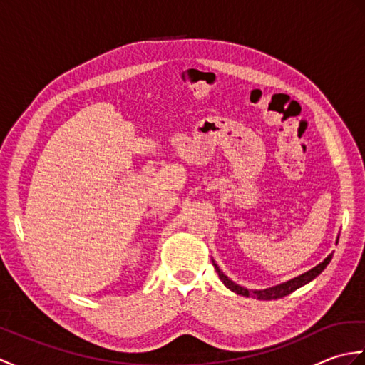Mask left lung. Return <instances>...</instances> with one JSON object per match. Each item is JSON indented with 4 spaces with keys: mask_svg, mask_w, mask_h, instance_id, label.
Returning <instances> with one entry per match:
<instances>
[{
    "mask_svg": "<svg viewBox=\"0 0 365 365\" xmlns=\"http://www.w3.org/2000/svg\"><path fill=\"white\" fill-rule=\"evenodd\" d=\"M331 259H332V254H329L328 257L320 263V265H317L311 271H307V273L301 274L298 277H294V279H292V281H289V282L281 284V285H276V287H273V289H267V290H247V289H245V287H240L238 284L232 282L230 279L226 274H224L218 267L215 265V263H213V265L216 268V273H218L220 279L224 282V285H226L227 289H230L232 292H235L238 294H243V297H254V298H257V299H277V298L287 297V294H290L292 292L299 289L301 285H304L309 281H312L314 277L319 276L322 271L327 268V265L331 262Z\"/></svg>",
    "mask_w": 365,
    "mask_h": 365,
    "instance_id": "8db88e82",
    "label": "left lung"
}]
</instances>
